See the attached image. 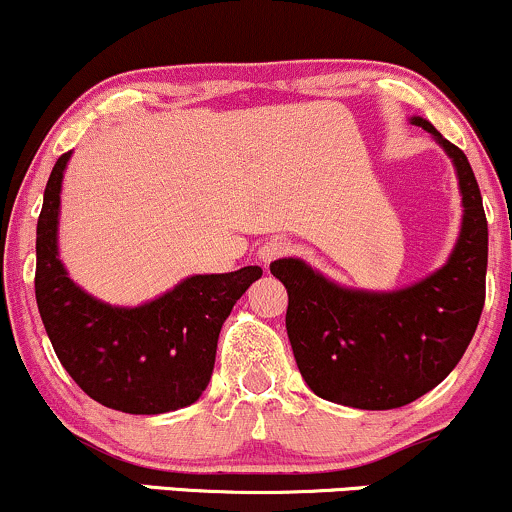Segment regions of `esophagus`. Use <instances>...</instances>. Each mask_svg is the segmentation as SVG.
Segmentation results:
<instances>
[{"mask_svg":"<svg viewBox=\"0 0 512 512\" xmlns=\"http://www.w3.org/2000/svg\"><path fill=\"white\" fill-rule=\"evenodd\" d=\"M289 252H291L289 240H286V238H269V240H264V245L260 248V252H257V255H260V262L269 264V262L279 260V257L289 255Z\"/></svg>","mask_w":512,"mask_h":512,"instance_id":"obj_1","label":"esophagus"}]
</instances>
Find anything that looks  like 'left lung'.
I'll list each match as a JSON object with an SVG mask.
<instances>
[{
    "label": "left lung",
    "instance_id": "8db88e82",
    "mask_svg": "<svg viewBox=\"0 0 512 512\" xmlns=\"http://www.w3.org/2000/svg\"><path fill=\"white\" fill-rule=\"evenodd\" d=\"M452 158L462 228L448 262L399 291L344 289L296 257L269 264L289 291L286 332L317 397L397 409L443 383L477 332L486 298L489 226L467 156L424 117H411Z\"/></svg>",
    "mask_w": 512,
    "mask_h": 512
}]
</instances>
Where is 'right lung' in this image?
<instances>
[{"mask_svg": "<svg viewBox=\"0 0 512 512\" xmlns=\"http://www.w3.org/2000/svg\"><path fill=\"white\" fill-rule=\"evenodd\" d=\"M72 151L57 158L35 238V301L57 358L88 397L125 414L190 407L207 390L221 325L260 267L195 274L154 301L120 308L69 279L57 252L60 192Z\"/></svg>", "mask_w": 512, "mask_h": 512, "instance_id": "obj_1", "label": "right lung"}]
</instances>
